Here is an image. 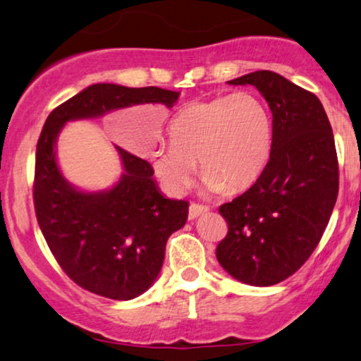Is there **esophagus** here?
<instances>
[{"mask_svg": "<svg viewBox=\"0 0 361 361\" xmlns=\"http://www.w3.org/2000/svg\"><path fill=\"white\" fill-rule=\"evenodd\" d=\"M208 211H209L208 206H203V204H196V203H193V204H190L188 218H190V219H196V218H198V216L204 214V213H208Z\"/></svg>", "mask_w": 361, "mask_h": 361, "instance_id": "1", "label": "esophagus"}]
</instances>
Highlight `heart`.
Listing matches in <instances>:
<instances>
[{
  "label": "heart",
  "mask_w": 361,
  "mask_h": 361,
  "mask_svg": "<svg viewBox=\"0 0 361 361\" xmlns=\"http://www.w3.org/2000/svg\"><path fill=\"white\" fill-rule=\"evenodd\" d=\"M171 143L160 145L150 161L168 193L191 188L200 161L211 193H238L261 176L272 150V117L252 92H234L186 105L170 123Z\"/></svg>",
  "instance_id": "b5f03b06"
}]
</instances>
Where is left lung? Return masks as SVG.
Returning <instances> with one entry per match:
<instances>
[{
	"label": "left lung",
	"mask_w": 361,
	"mask_h": 361,
	"mask_svg": "<svg viewBox=\"0 0 361 361\" xmlns=\"http://www.w3.org/2000/svg\"><path fill=\"white\" fill-rule=\"evenodd\" d=\"M228 84L254 85L267 100L272 150L256 183L219 208L228 234L216 257L244 284L274 286L304 266L329 224L338 195L334 132L317 95L276 72Z\"/></svg>",
	"instance_id": "left-lung-1"
}]
</instances>
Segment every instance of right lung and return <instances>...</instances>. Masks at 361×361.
Returning a JSON list of instances; mask_svg holds the SVG:
<instances>
[{"mask_svg":"<svg viewBox=\"0 0 361 361\" xmlns=\"http://www.w3.org/2000/svg\"><path fill=\"white\" fill-rule=\"evenodd\" d=\"M178 97L180 92L160 87L94 84L46 118L36 148V218L62 271L85 290L130 300L150 289L161 271L168 238L186 223L188 201L165 198L150 163L120 147L115 148L123 173L112 188H75L57 165V137L72 120L97 118L142 104L170 109Z\"/></svg>","mask_w":361,"mask_h":361,"instance_id":"add662e5","label":"right lung"}]
</instances>
